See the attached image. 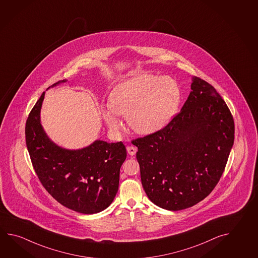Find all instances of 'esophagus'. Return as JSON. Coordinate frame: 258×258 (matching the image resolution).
Segmentation results:
<instances>
[{"mask_svg": "<svg viewBox=\"0 0 258 258\" xmlns=\"http://www.w3.org/2000/svg\"><path fill=\"white\" fill-rule=\"evenodd\" d=\"M126 151L130 155H135L137 153V148L134 147V146H127Z\"/></svg>", "mask_w": 258, "mask_h": 258, "instance_id": "obj_1", "label": "esophagus"}]
</instances>
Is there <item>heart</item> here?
<instances>
[{"mask_svg": "<svg viewBox=\"0 0 258 258\" xmlns=\"http://www.w3.org/2000/svg\"><path fill=\"white\" fill-rule=\"evenodd\" d=\"M181 92L170 77L139 74L116 85L111 92V110L102 112L112 132H117L121 122L116 115L126 116L127 124L140 134H151L163 128L178 108Z\"/></svg>", "mask_w": 258, "mask_h": 258, "instance_id": "obj_1", "label": "heart"}]
</instances>
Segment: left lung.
Here are the masks:
<instances>
[{"mask_svg":"<svg viewBox=\"0 0 258 258\" xmlns=\"http://www.w3.org/2000/svg\"><path fill=\"white\" fill-rule=\"evenodd\" d=\"M191 89L166 126L132 141L143 189L168 211L190 208L211 194L234 141L233 117L215 88L194 76Z\"/></svg>","mask_w":258,"mask_h":258,"instance_id":"left-lung-1","label":"left lung"}]
</instances>
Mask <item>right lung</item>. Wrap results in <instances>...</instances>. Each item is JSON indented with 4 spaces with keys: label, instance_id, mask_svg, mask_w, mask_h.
I'll return each mask as SVG.
<instances>
[{
    "label": "right lung",
    "instance_id": "right-lung-1",
    "mask_svg": "<svg viewBox=\"0 0 258 258\" xmlns=\"http://www.w3.org/2000/svg\"><path fill=\"white\" fill-rule=\"evenodd\" d=\"M44 96L45 92L30 111L25 132L37 177L45 189L68 209L84 214L104 211L118 189L119 171L126 157L125 145L96 141L78 151L58 147L40 124Z\"/></svg>",
    "mask_w": 258,
    "mask_h": 258
}]
</instances>
